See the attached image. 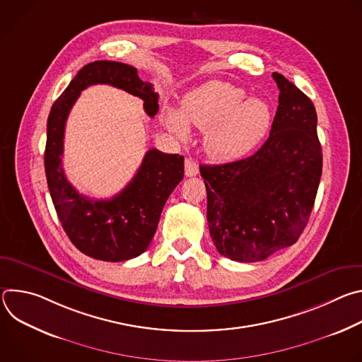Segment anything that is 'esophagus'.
Wrapping results in <instances>:
<instances>
[{
	"mask_svg": "<svg viewBox=\"0 0 362 362\" xmlns=\"http://www.w3.org/2000/svg\"><path fill=\"white\" fill-rule=\"evenodd\" d=\"M197 172H199L197 163L194 160H192V159H186V162H185V175L192 177V176H196Z\"/></svg>",
	"mask_w": 362,
	"mask_h": 362,
	"instance_id": "obj_1",
	"label": "esophagus"
}]
</instances>
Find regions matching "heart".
<instances>
[{"instance_id":"b5f03b06","label":"heart","mask_w":362,"mask_h":362,"mask_svg":"<svg viewBox=\"0 0 362 362\" xmlns=\"http://www.w3.org/2000/svg\"><path fill=\"white\" fill-rule=\"evenodd\" d=\"M267 101L245 97V91L226 81L211 80L190 90L179 112L166 109L169 130L186 137L187 127L204 132V150L216 162H235L262 141L271 126Z\"/></svg>"}]
</instances>
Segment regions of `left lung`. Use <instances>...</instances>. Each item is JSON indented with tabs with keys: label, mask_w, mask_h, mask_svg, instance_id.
Here are the masks:
<instances>
[{
	"label": "left lung",
	"mask_w": 362,
	"mask_h": 362,
	"mask_svg": "<svg viewBox=\"0 0 362 362\" xmlns=\"http://www.w3.org/2000/svg\"><path fill=\"white\" fill-rule=\"evenodd\" d=\"M272 77L279 106L264 146L242 160L200 166L212 240L238 262L264 261L298 240L322 175L314 103L282 74Z\"/></svg>",
	"instance_id": "left-lung-1"
}]
</instances>
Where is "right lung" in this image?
I'll use <instances>...</instances> for the list:
<instances>
[{"instance_id": "obj_1", "label": "right lung", "mask_w": 362, "mask_h": 362, "mask_svg": "<svg viewBox=\"0 0 362 362\" xmlns=\"http://www.w3.org/2000/svg\"><path fill=\"white\" fill-rule=\"evenodd\" d=\"M93 84H110L143 100L153 117L159 94L141 81L129 64L100 60L84 66L56 100L47 120L44 166L48 190L62 226L84 255L106 262H122L141 255L156 232L163 206L182 182L185 159L180 154L150 148L132 182L112 199H90L67 180L63 166L64 129L80 93Z\"/></svg>"}]
</instances>
